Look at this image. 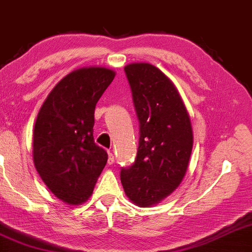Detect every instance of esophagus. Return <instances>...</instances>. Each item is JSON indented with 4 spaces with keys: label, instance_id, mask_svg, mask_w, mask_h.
I'll return each mask as SVG.
<instances>
[{
    "label": "esophagus",
    "instance_id": "obj_1",
    "mask_svg": "<svg viewBox=\"0 0 252 252\" xmlns=\"http://www.w3.org/2000/svg\"><path fill=\"white\" fill-rule=\"evenodd\" d=\"M108 164H113V163L115 162V156L113 154V151L108 150Z\"/></svg>",
    "mask_w": 252,
    "mask_h": 252
}]
</instances>
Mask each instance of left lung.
Masks as SVG:
<instances>
[{
    "label": "left lung",
    "instance_id": "left-lung-1",
    "mask_svg": "<svg viewBox=\"0 0 252 252\" xmlns=\"http://www.w3.org/2000/svg\"><path fill=\"white\" fill-rule=\"evenodd\" d=\"M139 122L135 162L122 168L126 195L150 207L170 195L186 175L192 150L189 115L172 82L149 63L124 68Z\"/></svg>",
    "mask_w": 252,
    "mask_h": 252
}]
</instances>
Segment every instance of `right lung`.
I'll use <instances>...</instances> for the list:
<instances>
[{
	"instance_id": "obj_1",
	"label": "right lung",
	"mask_w": 252,
	"mask_h": 252,
	"mask_svg": "<svg viewBox=\"0 0 252 252\" xmlns=\"http://www.w3.org/2000/svg\"><path fill=\"white\" fill-rule=\"evenodd\" d=\"M115 77L102 66L75 70L51 90L37 115L32 155L45 186L68 204L86 202L108 154L94 141L96 103Z\"/></svg>"
}]
</instances>
